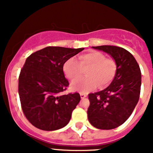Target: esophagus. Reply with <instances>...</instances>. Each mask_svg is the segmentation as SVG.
<instances>
[{"instance_id":"obj_1","label":"esophagus","mask_w":153,"mask_h":153,"mask_svg":"<svg viewBox=\"0 0 153 153\" xmlns=\"http://www.w3.org/2000/svg\"><path fill=\"white\" fill-rule=\"evenodd\" d=\"M79 95H80V97H81V99H84L85 97H86V93H79Z\"/></svg>"}]
</instances>
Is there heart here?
Segmentation results:
<instances>
[{
  "instance_id": "obj_1",
  "label": "heart",
  "mask_w": 153,
  "mask_h": 153,
  "mask_svg": "<svg viewBox=\"0 0 153 153\" xmlns=\"http://www.w3.org/2000/svg\"><path fill=\"white\" fill-rule=\"evenodd\" d=\"M86 70V77L74 81L71 89L74 91L87 93L97 88L107 86L114 79L117 73V63L111 58L99 51L83 53L79 57V62L74 57H70L64 62L63 70L70 80L78 79L82 74V69Z\"/></svg>"
}]
</instances>
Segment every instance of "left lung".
<instances>
[{
    "mask_svg": "<svg viewBox=\"0 0 153 153\" xmlns=\"http://www.w3.org/2000/svg\"><path fill=\"white\" fill-rule=\"evenodd\" d=\"M92 48L110 55L117 63V73L108 87L89 94V122L97 129H115L128 120L139 101L140 66L134 56L122 47L104 45Z\"/></svg>",
    "mask_w": 153,
    "mask_h": 153,
    "instance_id": "obj_1",
    "label": "left lung"
}]
</instances>
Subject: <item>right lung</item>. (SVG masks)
I'll use <instances>...</instances> for the list:
<instances>
[{"instance_id": "add662e5", "label": "right lung", "mask_w": 153, "mask_h": 153, "mask_svg": "<svg viewBox=\"0 0 153 153\" xmlns=\"http://www.w3.org/2000/svg\"><path fill=\"white\" fill-rule=\"evenodd\" d=\"M83 50L47 47L27 58L19 76L18 93L23 112L35 127L53 131L70 122L80 96L78 93L60 95L69 85L63 66Z\"/></svg>"}]
</instances>
